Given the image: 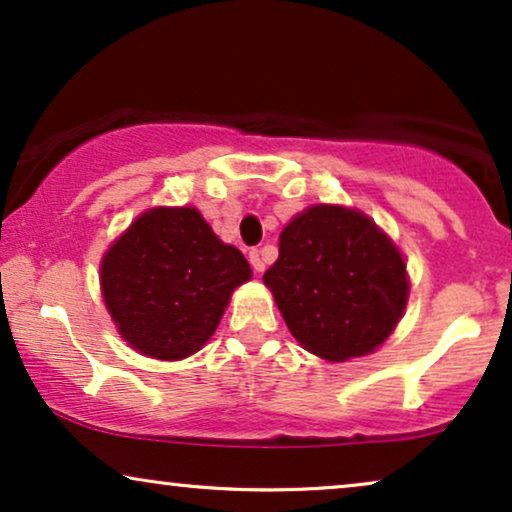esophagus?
Returning a JSON list of instances; mask_svg holds the SVG:
<instances>
[{
	"label": "esophagus",
	"mask_w": 512,
	"mask_h": 512,
	"mask_svg": "<svg viewBox=\"0 0 512 512\" xmlns=\"http://www.w3.org/2000/svg\"><path fill=\"white\" fill-rule=\"evenodd\" d=\"M248 260H250V264H252V269H255L257 274H262V271H264V257H262V252H260V250H250Z\"/></svg>",
	"instance_id": "esophagus-1"
}]
</instances>
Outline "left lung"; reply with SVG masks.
<instances>
[{
    "mask_svg": "<svg viewBox=\"0 0 512 512\" xmlns=\"http://www.w3.org/2000/svg\"><path fill=\"white\" fill-rule=\"evenodd\" d=\"M264 283L306 351L325 360L372 353L407 304L405 262L358 210L313 206L283 229Z\"/></svg>",
    "mask_w": 512,
    "mask_h": 512,
    "instance_id": "1",
    "label": "left lung"
}]
</instances>
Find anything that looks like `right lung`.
<instances>
[{"label": "right lung", "instance_id": "1", "mask_svg": "<svg viewBox=\"0 0 512 512\" xmlns=\"http://www.w3.org/2000/svg\"><path fill=\"white\" fill-rule=\"evenodd\" d=\"M241 250L222 243L196 208H154L107 250L102 297L121 337L159 360L192 356L250 278Z\"/></svg>", "mask_w": 512, "mask_h": 512}]
</instances>
